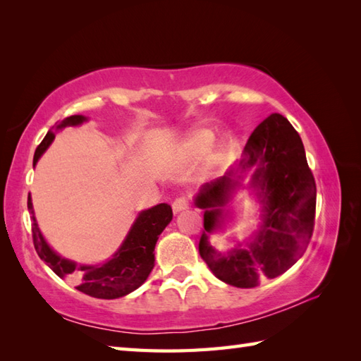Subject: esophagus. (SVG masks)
Wrapping results in <instances>:
<instances>
[{
	"mask_svg": "<svg viewBox=\"0 0 361 361\" xmlns=\"http://www.w3.org/2000/svg\"><path fill=\"white\" fill-rule=\"evenodd\" d=\"M188 206H189L188 198L186 197H178V198H175V202L172 204V209L176 214V212H180V211L188 209Z\"/></svg>",
	"mask_w": 361,
	"mask_h": 361,
	"instance_id": "34e87169",
	"label": "esophagus"
}]
</instances>
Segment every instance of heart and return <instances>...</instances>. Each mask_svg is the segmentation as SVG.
<instances>
[{
    "mask_svg": "<svg viewBox=\"0 0 361 361\" xmlns=\"http://www.w3.org/2000/svg\"><path fill=\"white\" fill-rule=\"evenodd\" d=\"M214 141H216V135L208 128H197L190 133L185 144H183V152L185 157L189 159H200L204 157L212 147Z\"/></svg>",
    "mask_w": 361,
    "mask_h": 361,
    "instance_id": "b5f03b06",
    "label": "heart"
}]
</instances>
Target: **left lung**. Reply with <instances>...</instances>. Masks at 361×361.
<instances>
[{
	"label": "left lung",
	"instance_id": "obj_1",
	"mask_svg": "<svg viewBox=\"0 0 361 361\" xmlns=\"http://www.w3.org/2000/svg\"><path fill=\"white\" fill-rule=\"evenodd\" d=\"M251 168L250 187L258 190L263 203V228L248 249L240 245L221 255L209 243V234L223 223V206ZM195 204L204 209L198 251L220 281L251 288L295 265L307 248L315 225L317 185L301 137L288 119L273 113L260 122L245 145L240 163L204 183Z\"/></svg>",
	"mask_w": 361,
	"mask_h": 361
}]
</instances>
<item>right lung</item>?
<instances>
[{"label": "right lung", "instance_id": "1", "mask_svg": "<svg viewBox=\"0 0 361 361\" xmlns=\"http://www.w3.org/2000/svg\"><path fill=\"white\" fill-rule=\"evenodd\" d=\"M85 121L87 118L82 114H74V116L59 122L56 130L68 126H80ZM54 137L56 135L52 132L46 133L35 150L34 166L38 158L43 155V152L49 147ZM27 209L32 214V240L37 255L59 278L78 279L79 286L75 288L82 293L99 299L122 298L142 286L155 265L153 251H155L158 237L171 224L173 216L171 204L167 203H159L150 209L142 211L135 220L133 226L130 228L121 248L114 252L111 259L101 265H78L73 260L60 257L46 243L37 225L30 195L27 197Z\"/></svg>", "mask_w": 361, "mask_h": 361}]
</instances>
